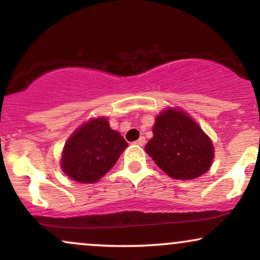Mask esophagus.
Here are the masks:
<instances>
[{"instance_id":"esophagus-1","label":"esophagus","mask_w":260,"mask_h":260,"mask_svg":"<svg viewBox=\"0 0 260 260\" xmlns=\"http://www.w3.org/2000/svg\"><path fill=\"white\" fill-rule=\"evenodd\" d=\"M134 144L140 145V147H143V145L145 144V138H144V137H140L139 139H137L136 142H134Z\"/></svg>"}]
</instances>
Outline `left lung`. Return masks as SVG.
<instances>
[{
    "label": "left lung",
    "mask_w": 260,
    "mask_h": 260,
    "mask_svg": "<svg viewBox=\"0 0 260 260\" xmlns=\"http://www.w3.org/2000/svg\"><path fill=\"white\" fill-rule=\"evenodd\" d=\"M153 134L145 151L170 177L193 180L210 168L213 143L187 113L171 109L161 112Z\"/></svg>",
    "instance_id": "1"
}]
</instances>
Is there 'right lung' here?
<instances>
[{
  "label": "right lung",
  "mask_w": 260,
  "mask_h": 260,
  "mask_svg": "<svg viewBox=\"0 0 260 260\" xmlns=\"http://www.w3.org/2000/svg\"><path fill=\"white\" fill-rule=\"evenodd\" d=\"M127 147L123 137L110 128L106 118L91 120L67 140L62 169L74 181L94 183L115 165Z\"/></svg>",
  "instance_id": "obj_1"
}]
</instances>
